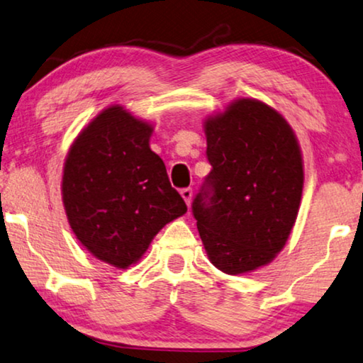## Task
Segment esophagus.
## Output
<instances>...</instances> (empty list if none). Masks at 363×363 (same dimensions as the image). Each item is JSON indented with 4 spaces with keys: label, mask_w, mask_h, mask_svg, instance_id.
Returning <instances> with one entry per match:
<instances>
[{
    "label": "esophagus",
    "mask_w": 363,
    "mask_h": 363,
    "mask_svg": "<svg viewBox=\"0 0 363 363\" xmlns=\"http://www.w3.org/2000/svg\"><path fill=\"white\" fill-rule=\"evenodd\" d=\"M180 195H182L183 200H185L186 205L190 206V203H191V198H193V190H191V188H183V190L180 191Z\"/></svg>",
    "instance_id": "obj_1"
}]
</instances>
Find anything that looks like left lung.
I'll return each mask as SVG.
<instances>
[{"label": "left lung", "mask_w": 363, "mask_h": 363, "mask_svg": "<svg viewBox=\"0 0 363 363\" xmlns=\"http://www.w3.org/2000/svg\"><path fill=\"white\" fill-rule=\"evenodd\" d=\"M213 170L193 200L208 259L240 276L269 264L299 213L304 162L292 127L276 108L240 97L203 122Z\"/></svg>", "instance_id": "8db88e82"}]
</instances>
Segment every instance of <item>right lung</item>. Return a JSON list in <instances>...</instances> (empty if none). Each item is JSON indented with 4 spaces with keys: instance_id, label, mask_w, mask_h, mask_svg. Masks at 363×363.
<instances>
[{
    "instance_id": "1",
    "label": "right lung",
    "mask_w": 363,
    "mask_h": 363,
    "mask_svg": "<svg viewBox=\"0 0 363 363\" xmlns=\"http://www.w3.org/2000/svg\"><path fill=\"white\" fill-rule=\"evenodd\" d=\"M153 125L122 106L97 113L74 138L62 168L69 226L94 257L127 269L186 205L150 148Z\"/></svg>"
}]
</instances>
